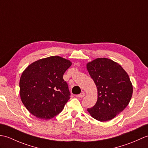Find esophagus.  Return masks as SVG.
I'll list each match as a JSON object with an SVG mask.
<instances>
[{
  "instance_id": "esophagus-1",
  "label": "esophagus",
  "mask_w": 148,
  "mask_h": 148,
  "mask_svg": "<svg viewBox=\"0 0 148 148\" xmlns=\"http://www.w3.org/2000/svg\"><path fill=\"white\" fill-rule=\"evenodd\" d=\"M84 96H85V93L83 92L77 95V97H79V98H83V97H84Z\"/></svg>"
}]
</instances>
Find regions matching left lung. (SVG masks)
<instances>
[{
  "label": "left lung",
  "mask_w": 148,
  "mask_h": 148,
  "mask_svg": "<svg viewBox=\"0 0 148 148\" xmlns=\"http://www.w3.org/2000/svg\"><path fill=\"white\" fill-rule=\"evenodd\" d=\"M86 69L97 88L95 105L87 111L99 121L114 118L126 108L133 93L127 72L112 60L99 58L86 64Z\"/></svg>",
  "instance_id": "8db88e82"
}]
</instances>
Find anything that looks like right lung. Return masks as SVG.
Masks as SVG:
<instances>
[{
  "label": "right lung",
  "mask_w": 148,
  "mask_h": 148,
  "mask_svg": "<svg viewBox=\"0 0 148 148\" xmlns=\"http://www.w3.org/2000/svg\"><path fill=\"white\" fill-rule=\"evenodd\" d=\"M71 65L69 60L53 56L34 62L25 69L20 79V95L31 114L50 119L62 112L71 95L63 76Z\"/></svg>",
  "instance_id": "add662e5"
}]
</instances>
